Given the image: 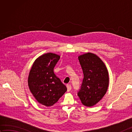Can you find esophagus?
<instances>
[{
    "mask_svg": "<svg viewBox=\"0 0 132 132\" xmlns=\"http://www.w3.org/2000/svg\"><path fill=\"white\" fill-rule=\"evenodd\" d=\"M66 87L67 88H68V91L69 92L71 89V86L70 85H67Z\"/></svg>",
    "mask_w": 132,
    "mask_h": 132,
    "instance_id": "34e87169",
    "label": "esophagus"
}]
</instances>
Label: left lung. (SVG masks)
<instances>
[{
	"instance_id": "1",
	"label": "left lung",
	"mask_w": 132,
	"mask_h": 132,
	"mask_svg": "<svg viewBox=\"0 0 132 132\" xmlns=\"http://www.w3.org/2000/svg\"><path fill=\"white\" fill-rule=\"evenodd\" d=\"M84 78L78 95L84 105L96 104L104 96L109 85L108 72L101 59L87 53L78 57Z\"/></svg>"
}]
</instances>
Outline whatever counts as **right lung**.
<instances>
[{
  "label": "right lung",
  "instance_id": "add662e5",
  "mask_svg": "<svg viewBox=\"0 0 132 132\" xmlns=\"http://www.w3.org/2000/svg\"><path fill=\"white\" fill-rule=\"evenodd\" d=\"M60 56L52 53L41 55L33 63L28 76V86L37 102L46 106L54 105L67 88L54 73Z\"/></svg>",
  "mask_w": 132,
  "mask_h": 132
}]
</instances>
